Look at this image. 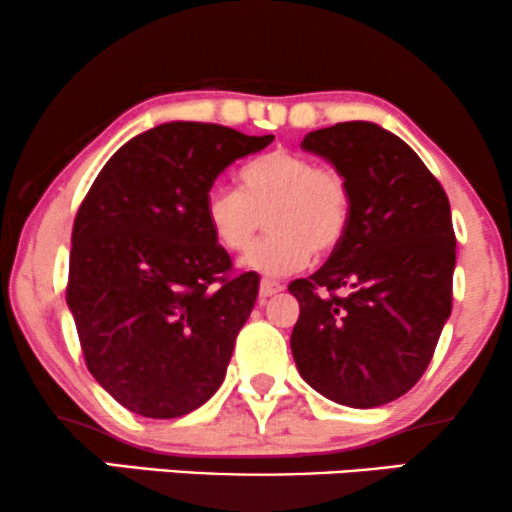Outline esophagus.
Segmentation results:
<instances>
[{"label": "esophagus", "mask_w": 512, "mask_h": 512, "mask_svg": "<svg viewBox=\"0 0 512 512\" xmlns=\"http://www.w3.org/2000/svg\"><path fill=\"white\" fill-rule=\"evenodd\" d=\"M281 290H283V286L278 281H271V278H262V283H260V295L262 297H271V295L281 293Z\"/></svg>", "instance_id": "34e87169"}]
</instances>
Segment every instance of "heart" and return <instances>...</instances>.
<instances>
[{
    "mask_svg": "<svg viewBox=\"0 0 512 512\" xmlns=\"http://www.w3.org/2000/svg\"><path fill=\"white\" fill-rule=\"evenodd\" d=\"M241 191L212 186L203 217L215 241L243 252L268 217L272 234L243 257L257 274L283 276L304 267L309 257L331 255L345 241L352 217V191L345 174L316 165L304 153L276 148L243 167Z\"/></svg>",
    "mask_w": 512,
    "mask_h": 512,
    "instance_id": "obj_1",
    "label": "heart"
}]
</instances>
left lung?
Listing matches in <instances>:
<instances>
[{
	"label": "left lung",
	"mask_w": 512,
	"mask_h": 512,
	"mask_svg": "<svg viewBox=\"0 0 512 512\" xmlns=\"http://www.w3.org/2000/svg\"><path fill=\"white\" fill-rule=\"evenodd\" d=\"M302 148L345 174V241L309 278L290 349L297 371L335 404L373 409L418 383L451 314L456 236L449 198L416 151L373 122L309 132Z\"/></svg>",
	"instance_id": "left-lung-1"
}]
</instances>
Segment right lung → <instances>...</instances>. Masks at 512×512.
<instances>
[{
    "label": "right lung",
    "mask_w": 512,
    "mask_h": 512,
    "mask_svg": "<svg viewBox=\"0 0 512 512\" xmlns=\"http://www.w3.org/2000/svg\"><path fill=\"white\" fill-rule=\"evenodd\" d=\"M271 141L165 122L118 148L84 196L66 300L89 373L132 413L186 416L222 385L260 276L234 274L205 224V193Z\"/></svg>",
    "instance_id": "add662e5"
}]
</instances>
